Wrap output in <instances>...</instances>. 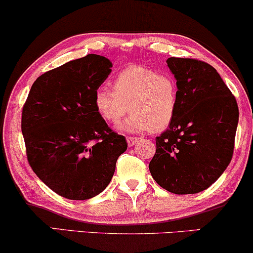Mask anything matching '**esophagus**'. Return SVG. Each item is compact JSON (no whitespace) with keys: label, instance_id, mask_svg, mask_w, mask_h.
Returning <instances> with one entry per match:
<instances>
[{"label":"esophagus","instance_id":"esophagus-1","mask_svg":"<svg viewBox=\"0 0 253 253\" xmlns=\"http://www.w3.org/2000/svg\"><path fill=\"white\" fill-rule=\"evenodd\" d=\"M126 142L129 146H133L136 143L139 142V138H137V137H126Z\"/></svg>","mask_w":253,"mask_h":253}]
</instances>
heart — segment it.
<instances>
[{
	"instance_id": "obj_1",
	"label": "heart",
	"mask_w": 253,
	"mask_h": 253,
	"mask_svg": "<svg viewBox=\"0 0 253 253\" xmlns=\"http://www.w3.org/2000/svg\"><path fill=\"white\" fill-rule=\"evenodd\" d=\"M96 111L116 124L129 110L131 116L118 126L123 132H160L172 123L178 108V85L169 74L141 65L122 70L114 80V90L101 86L93 95Z\"/></svg>"
}]
</instances>
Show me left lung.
Returning <instances> with one entry per match:
<instances>
[{
    "mask_svg": "<svg viewBox=\"0 0 253 253\" xmlns=\"http://www.w3.org/2000/svg\"><path fill=\"white\" fill-rule=\"evenodd\" d=\"M178 108L167 131L156 137L149 169L158 185L176 195L208 189L230 164L239 111L217 70L205 62L170 57Z\"/></svg>",
    "mask_w": 253,
    "mask_h": 253,
    "instance_id": "8db88e82",
    "label": "left lung"
}]
</instances>
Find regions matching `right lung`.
<instances>
[{"label": "right lung", "instance_id": "add662e5", "mask_svg": "<svg viewBox=\"0 0 253 253\" xmlns=\"http://www.w3.org/2000/svg\"><path fill=\"white\" fill-rule=\"evenodd\" d=\"M111 67L109 58L89 54L46 71L34 82L23 107L28 162L64 198L84 201L101 193L127 148L126 138L112 131L93 104Z\"/></svg>", "mask_w": 253, "mask_h": 253}]
</instances>
